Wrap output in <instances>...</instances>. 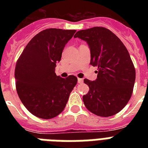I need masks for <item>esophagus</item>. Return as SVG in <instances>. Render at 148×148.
<instances>
[{
	"instance_id": "34e87169",
	"label": "esophagus",
	"mask_w": 148,
	"mask_h": 148,
	"mask_svg": "<svg viewBox=\"0 0 148 148\" xmlns=\"http://www.w3.org/2000/svg\"><path fill=\"white\" fill-rule=\"evenodd\" d=\"M83 81H84V80L82 78H77V81H78L79 84L83 83Z\"/></svg>"
}]
</instances>
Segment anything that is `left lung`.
Here are the masks:
<instances>
[{
    "mask_svg": "<svg viewBox=\"0 0 148 148\" xmlns=\"http://www.w3.org/2000/svg\"><path fill=\"white\" fill-rule=\"evenodd\" d=\"M74 37L88 43L90 64L97 67L95 81L84 80L90 89L83 96L84 105L100 117L116 114L128 103L135 82V68L126 47L103 27L81 30Z\"/></svg>",
    "mask_w": 148,
    "mask_h": 148,
    "instance_id": "left-lung-1",
    "label": "left lung"
}]
</instances>
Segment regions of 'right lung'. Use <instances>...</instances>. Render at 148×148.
<instances>
[{"mask_svg": "<svg viewBox=\"0 0 148 148\" xmlns=\"http://www.w3.org/2000/svg\"><path fill=\"white\" fill-rule=\"evenodd\" d=\"M75 30L49 28L36 34L27 45L16 64V89L24 107L36 117L51 119L67 104L77 78H62L55 74L65 45Z\"/></svg>", "mask_w": 148, "mask_h": 148, "instance_id": "1", "label": "right lung"}]
</instances>
